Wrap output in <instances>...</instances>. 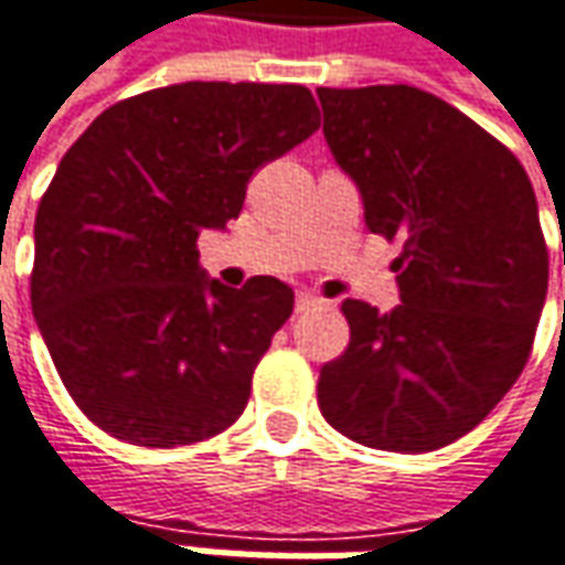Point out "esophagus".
<instances>
[{
  "mask_svg": "<svg viewBox=\"0 0 565 565\" xmlns=\"http://www.w3.org/2000/svg\"><path fill=\"white\" fill-rule=\"evenodd\" d=\"M315 306H321V299L315 294H297V312H309Z\"/></svg>",
  "mask_w": 565,
  "mask_h": 565,
  "instance_id": "34e87169",
  "label": "esophagus"
}]
</instances>
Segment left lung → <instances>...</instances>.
Here are the masks:
<instances>
[{"label": "left lung", "mask_w": 565, "mask_h": 565, "mask_svg": "<svg viewBox=\"0 0 565 565\" xmlns=\"http://www.w3.org/2000/svg\"><path fill=\"white\" fill-rule=\"evenodd\" d=\"M318 102L367 232L402 244V302L343 299L349 347L321 367L318 405L367 448H443L523 374L547 297L535 191L498 138L429 92L318 89Z\"/></svg>", "instance_id": "8db88e82"}]
</instances>
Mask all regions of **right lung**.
<instances>
[{"label": "right lung", "mask_w": 565, "mask_h": 565, "mask_svg": "<svg viewBox=\"0 0 565 565\" xmlns=\"http://www.w3.org/2000/svg\"><path fill=\"white\" fill-rule=\"evenodd\" d=\"M306 86L179 83L98 114L36 213L33 318L67 393L122 443L228 429L294 290L201 268V232L237 218L250 175L318 129Z\"/></svg>", "instance_id": "1"}]
</instances>
